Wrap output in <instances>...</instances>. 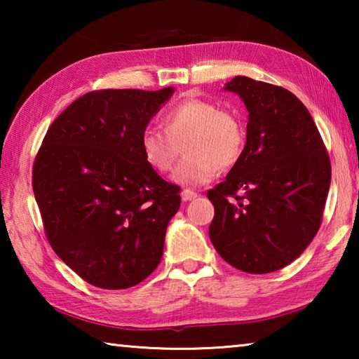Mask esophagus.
<instances>
[{
	"label": "esophagus",
	"mask_w": 359,
	"mask_h": 359,
	"mask_svg": "<svg viewBox=\"0 0 359 359\" xmlns=\"http://www.w3.org/2000/svg\"><path fill=\"white\" fill-rule=\"evenodd\" d=\"M196 196H198V193L190 190V188H185V190L182 191V199H184V201H191V199H194Z\"/></svg>",
	"instance_id": "obj_1"
}]
</instances>
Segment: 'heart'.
Listing matches in <instances>:
<instances>
[{
  "instance_id": "1",
  "label": "heart",
  "mask_w": 359,
  "mask_h": 359,
  "mask_svg": "<svg viewBox=\"0 0 359 359\" xmlns=\"http://www.w3.org/2000/svg\"><path fill=\"white\" fill-rule=\"evenodd\" d=\"M163 130L142 133V155L156 172L168 174L184 147L187 156L174 172V180L184 185L208 184L220 169L234 168L247 144V130L239 115L203 98H188L168 109Z\"/></svg>"
}]
</instances>
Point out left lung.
<instances>
[{
    "instance_id": "8db88e82",
    "label": "left lung",
    "mask_w": 359,
    "mask_h": 359,
    "mask_svg": "<svg viewBox=\"0 0 359 359\" xmlns=\"http://www.w3.org/2000/svg\"><path fill=\"white\" fill-rule=\"evenodd\" d=\"M224 90L248 111L247 144L226 179L208 191L209 236L218 255L248 274L288 266L318 233L331 161L307 107L288 92L238 76Z\"/></svg>"
}]
</instances>
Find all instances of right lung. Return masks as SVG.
Wrapping results in <instances>:
<instances>
[{"label": "right lung", "instance_id": "add662e5", "mask_svg": "<svg viewBox=\"0 0 359 359\" xmlns=\"http://www.w3.org/2000/svg\"><path fill=\"white\" fill-rule=\"evenodd\" d=\"M174 88L93 90L48 126L33 191L48 244L104 290L135 287L156 269L180 187L149 166L141 136Z\"/></svg>", "mask_w": 359, "mask_h": 359}]
</instances>
